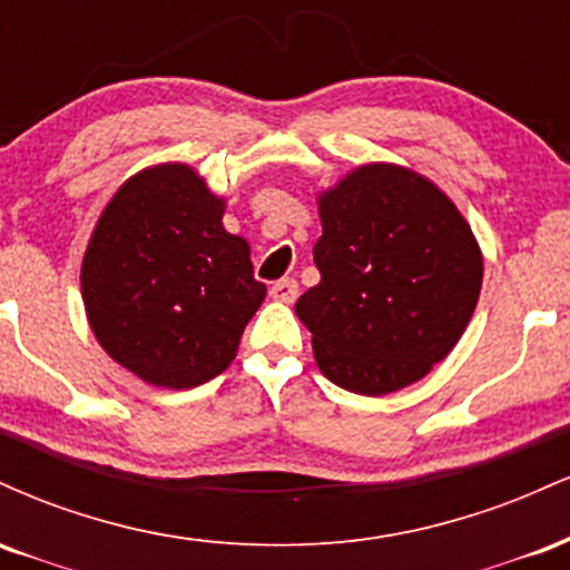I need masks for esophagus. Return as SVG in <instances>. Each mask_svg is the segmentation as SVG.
<instances>
[{"label":"esophagus","mask_w":570,"mask_h":570,"mask_svg":"<svg viewBox=\"0 0 570 570\" xmlns=\"http://www.w3.org/2000/svg\"><path fill=\"white\" fill-rule=\"evenodd\" d=\"M299 294V286L294 278H281L271 286V297L278 299V303H294Z\"/></svg>","instance_id":"esophagus-1"}]
</instances>
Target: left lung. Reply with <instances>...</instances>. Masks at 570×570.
<instances>
[{"label": "left lung", "mask_w": 570, "mask_h": 570, "mask_svg": "<svg viewBox=\"0 0 570 570\" xmlns=\"http://www.w3.org/2000/svg\"><path fill=\"white\" fill-rule=\"evenodd\" d=\"M322 281L297 299L318 370L383 396L421 381L461 340L482 254L453 200L410 168L372 163L318 200Z\"/></svg>", "instance_id": "obj_1"}]
</instances>
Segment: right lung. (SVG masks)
Instances as JSON below:
<instances>
[{"label": "right lung", "instance_id": "add662e5", "mask_svg": "<svg viewBox=\"0 0 570 570\" xmlns=\"http://www.w3.org/2000/svg\"><path fill=\"white\" fill-rule=\"evenodd\" d=\"M225 203L181 163L136 174L104 208L82 259V299L101 348L141 381L195 389L235 358L265 299Z\"/></svg>", "mask_w": 570, "mask_h": 570}]
</instances>
